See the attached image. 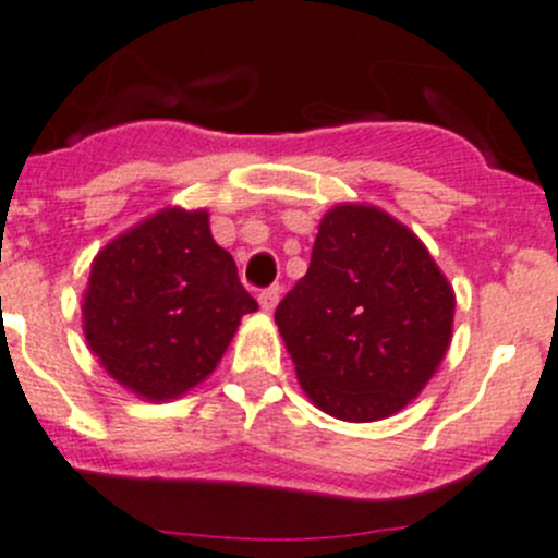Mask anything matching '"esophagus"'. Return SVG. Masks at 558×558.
<instances>
[{"mask_svg":"<svg viewBox=\"0 0 558 558\" xmlns=\"http://www.w3.org/2000/svg\"><path fill=\"white\" fill-rule=\"evenodd\" d=\"M280 302V286H269L258 294V305H262L264 313H272Z\"/></svg>","mask_w":558,"mask_h":558,"instance_id":"obj_1","label":"esophagus"}]
</instances>
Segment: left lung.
I'll return each instance as SVG.
<instances>
[{"instance_id":"obj_1","label":"left lung","mask_w":558,"mask_h":558,"mask_svg":"<svg viewBox=\"0 0 558 558\" xmlns=\"http://www.w3.org/2000/svg\"><path fill=\"white\" fill-rule=\"evenodd\" d=\"M452 318L456 291L428 247L373 204L324 215L307 275L275 311L302 392L345 423H376L423 392Z\"/></svg>"}]
</instances>
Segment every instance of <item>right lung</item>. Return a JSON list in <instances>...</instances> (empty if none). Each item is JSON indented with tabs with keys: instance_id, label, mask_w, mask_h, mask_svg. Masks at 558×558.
Wrapping results in <instances>:
<instances>
[{
	"instance_id": "add662e5",
	"label": "right lung",
	"mask_w": 558,
	"mask_h": 558,
	"mask_svg": "<svg viewBox=\"0 0 558 558\" xmlns=\"http://www.w3.org/2000/svg\"><path fill=\"white\" fill-rule=\"evenodd\" d=\"M229 251L207 209L166 207L113 236L92 258L81 316L108 376L153 403L182 398L218 367L245 313Z\"/></svg>"
}]
</instances>
